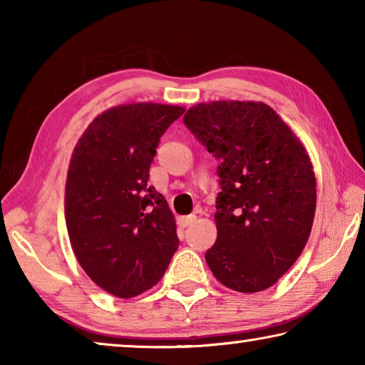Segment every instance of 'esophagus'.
Listing matches in <instances>:
<instances>
[{
	"label": "esophagus",
	"mask_w": 365,
	"mask_h": 365,
	"mask_svg": "<svg viewBox=\"0 0 365 365\" xmlns=\"http://www.w3.org/2000/svg\"><path fill=\"white\" fill-rule=\"evenodd\" d=\"M196 220V215H187V217H180L178 219V225H180L182 228H187L190 227L193 222Z\"/></svg>",
	"instance_id": "34e87169"
}]
</instances>
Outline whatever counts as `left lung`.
Wrapping results in <instances>:
<instances>
[{"mask_svg":"<svg viewBox=\"0 0 365 365\" xmlns=\"http://www.w3.org/2000/svg\"><path fill=\"white\" fill-rule=\"evenodd\" d=\"M183 122L219 159L217 240L206 252L209 269L235 292L267 289L311 235L317 195L304 145L259 101L200 103Z\"/></svg>","mask_w":365,"mask_h":365,"instance_id":"1","label":"left lung"}]
</instances>
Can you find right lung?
<instances>
[{
    "instance_id": "right-lung-1",
    "label": "right lung",
    "mask_w": 365,
    "mask_h": 365,
    "mask_svg": "<svg viewBox=\"0 0 365 365\" xmlns=\"http://www.w3.org/2000/svg\"><path fill=\"white\" fill-rule=\"evenodd\" d=\"M183 113L182 106L158 103L110 108L73 148L67 233L86 275L117 298L156 285L178 248L174 215L148 178L159 138Z\"/></svg>"
}]
</instances>
